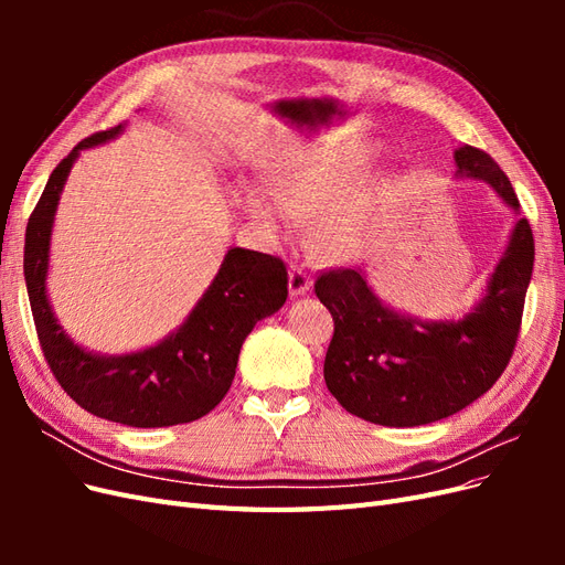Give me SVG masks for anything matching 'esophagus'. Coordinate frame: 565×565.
<instances>
[{
    "instance_id": "1",
    "label": "esophagus",
    "mask_w": 565,
    "mask_h": 565,
    "mask_svg": "<svg viewBox=\"0 0 565 565\" xmlns=\"http://www.w3.org/2000/svg\"><path fill=\"white\" fill-rule=\"evenodd\" d=\"M309 287H311V273L309 270H306L299 264L289 268V295H295V297L303 295Z\"/></svg>"
}]
</instances>
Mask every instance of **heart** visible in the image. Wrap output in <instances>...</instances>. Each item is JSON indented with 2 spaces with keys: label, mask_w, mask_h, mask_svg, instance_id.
<instances>
[{
  "label": "heart",
  "mask_w": 565,
  "mask_h": 565,
  "mask_svg": "<svg viewBox=\"0 0 565 565\" xmlns=\"http://www.w3.org/2000/svg\"><path fill=\"white\" fill-rule=\"evenodd\" d=\"M363 167L365 152L344 141L289 150L268 167V193L259 188L247 193V212L270 233L287 231L289 216L301 221L320 216L318 241L324 252L351 254L365 243L377 200L370 183L348 190Z\"/></svg>",
  "instance_id": "heart-1"
}]
</instances>
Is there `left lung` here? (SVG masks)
I'll return each mask as SVG.
<instances>
[{
    "label": "left lung",
    "instance_id": "left-lung-1",
    "mask_svg": "<svg viewBox=\"0 0 565 565\" xmlns=\"http://www.w3.org/2000/svg\"><path fill=\"white\" fill-rule=\"evenodd\" d=\"M461 177L483 179L521 214L509 177L486 150L455 152ZM535 243L519 218L494 268L488 295L461 320L419 322L393 313L372 295L361 268H330L316 278L334 334L324 384L347 413L382 426H419L465 409L502 377L516 349Z\"/></svg>",
    "mask_w": 565,
    "mask_h": 565
}]
</instances>
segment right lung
<instances>
[{
  "label": "right lung",
  "mask_w": 565,
  "mask_h": 565,
  "mask_svg": "<svg viewBox=\"0 0 565 565\" xmlns=\"http://www.w3.org/2000/svg\"><path fill=\"white\" fill-rule=\"evenodd\" d=\"M119 131L122 125L96 131L67 152L28 218L23 270L32 320L46 365L87 413L136 429L188 424L224 401L245 337L287 299V266L280 256L233 247L191 318L158 347L119 358H100L75 347L58 328L44 292L51 224L77 152Z\"/></svg>",
  "instance_id": "right-lung-1"
}]
</instances>
